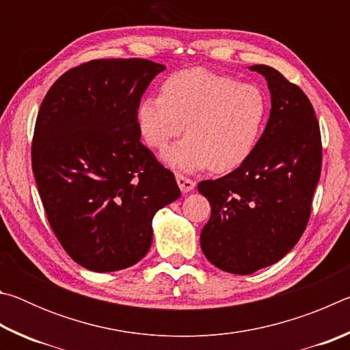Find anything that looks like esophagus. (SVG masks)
<instances>
[{
    "label": "esophagus",
    "instance_id": "34e87169",
    "mask_svg": "<svg viewBox=\"0 0 350 350\" xmlns=\"http://www.w3.org/2000/svg\"><path fill=\"white\" fill-rule=\"evenodd\" d=\"M176 182H177V185H179L180 191L183 194L189 193V191H191V189H194V187H196V182L191 180V179H188V177H185V176H180V174L176 176Z\"/></svg>",
    "mask_w": 350,
    "mask_h": 350
}]
</instances>
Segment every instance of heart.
I'll return each mask as SVG.
<instances>
[{
  "mask_svg": "<svg viewBox=\"0 0 350 350\" xmlns=\"http://www.w3.org/2000/svg\"><path fill=\"white\" fill-rule=\"evenodd\" d=\"M267 98L258 86L204 68L171 74L161 97H145L135 111L144 140L162 150L180 135H188L162 152L168 167L196 173L211 167L228 173L241 167L256 146L267 117Z\"/></svg>",
  "mask_w": 350,
  "mask_h": 350,
  "instance_id": "b5f03b06",
  "label": "heart"
}]
</instances>
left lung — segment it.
Returning a JSON list of instances; mask_svg holds the SVG:
<instances>
[{"mask_svg": "<svg viewBox=\"0 0 350 350\" xmlns=\"http://www.w3.org/2000/svg\"><path fill=\"white\" fill-rule=\"evenodd\" d=\"M270 117L250 157L232 173L202 180L211 216L200 248L217 269L252 275L278 262L304 233L321 174V135L306 94L265 64Z\"/></svg>", "mask_w": 350, "mask_h": 350, "instance_id": "8db88e82", "label": "left lung"}]
</instances>
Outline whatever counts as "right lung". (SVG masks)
<instances>
[{"instance_id":"add662e5","label":"right lung","mask_w":350,"mask_h":350,"mask_svg":"<svg viewBox=\"0 0 350 350\" xmlns=\"http://www.w3.org/2000/svg\"><path fill=\"white\" fill-rule=\"evenodd\" d=\"M163 64L92 60L64 72L40 106L32 171L47 221L88 270L137 264L152 242V217L180 196L174 174L140 142L135 111Z\"/></svg>"}]
</instances>
